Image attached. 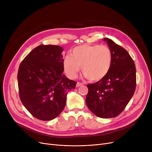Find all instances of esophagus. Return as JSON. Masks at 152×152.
<instances>
[{
    "label": "esophagus",
    "instance_id": "esophagus-1",
    "mask_svg": "<svg viewBox=\"0 0 152 152\" xmlns=\"http://www.w3.org/2000/svg\"><path fill=\"white\" fill-rule=\"evenodd\" d=\"M82 85H83V83H80V82H77V84H76V87H79V86H82Z\"/></svg>",
    "mask_w": 152,
    "mask_h": 152
}]
</instances>
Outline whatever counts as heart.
Returning a JSON list of instances; mask_svg holds the SVG:
<instances>
[{
  "label": "heart",
  "mask_w": 152,
  "mask_h": 152,
  "mask_svg": "<svg viewBox=\"0 0 152 152\" xmlns=\"http://www.w3.org/2000/svg\"><path fill=\"white\" fill-rule=\"evenodd\" d=\"M113 56L105 45L83 44L75 47L63 60V68L69 78H75L81 66L82 73L91 81L105 77L110 70Z\"/></svg>",
  "instance_id": "obj_1"
}]
</instances>
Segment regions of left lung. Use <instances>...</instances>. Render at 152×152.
I'll return each instance as SVG.
<instances>
[{"label":"left lung","mask_w":152,"mask_h":152,"mask_svg":"<svg viewBox=\"0 0 152 152\" xmlns=\"http://www.w3.org/2000/svg\"><path fill=\"white\" fill-rule=\"evenodd\" d=\"M103 39L112 53V65L105 77L87 84L86 103L95 115L110 118L120 114L132 97L136 87V69L126 49L110 39Z\"/></svg>","instance_id":"obj_1"}]
</instances>
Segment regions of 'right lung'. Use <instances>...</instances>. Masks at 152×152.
Listing matches in <instances>:
<instances>
[{"mask_svg":"<svg viewBox=\"0 0 152 152\" xmlns=\"http://www.w3.org/2000/svg\"><path fill=\"white\" fill-rule=\"evenodd\" d=\"M63 48L41 45L20 63L19 95L23 105L36 118L49 121L57 117L66 104L67 93L76 82L63 74Z\"/></svg>","mask_w":152,"mask_h":152,"instance_id":"obj_1","label":"right lung"}]
</instances>
